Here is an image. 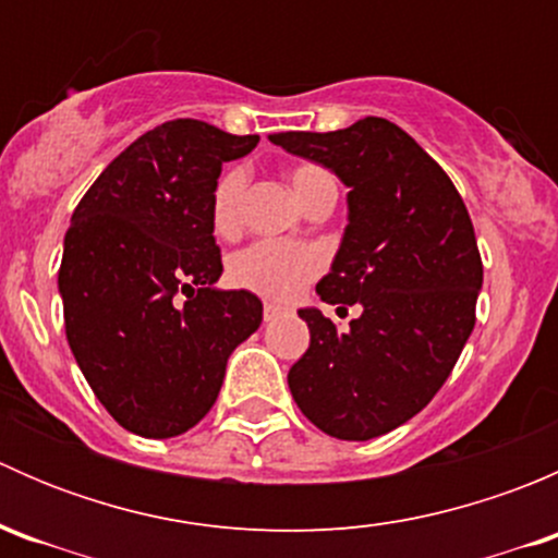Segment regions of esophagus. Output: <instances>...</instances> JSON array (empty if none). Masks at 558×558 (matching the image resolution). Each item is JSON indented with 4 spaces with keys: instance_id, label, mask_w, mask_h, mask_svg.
Instances as JSON below:
<instances>
[{
    "instance_id": "34e87169",
    "label": "esophagus",
    "mask_w": 558,
    "mask_h": 558,
    "mask_svg": "<svg viewBox=\"0 0 558 558\" xmlns=\"http://www.w3.org/2000/svg\"><path fill=\"white\" fill-rule=\"evenodd\" d=\"M280 313H283V307L272 305V302H264V320H275Z\"/></svg>"
}]
</instances>
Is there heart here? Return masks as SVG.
Listing matches in <instances>:
<instances>
[{
    "mask_svg": "<svg viewBox=\"0 0 558 558\" xmlns=\"http://www.w3.org/2000/svg\"><path fill=\"white\" fill-rule=\"evenodd\" d=\"M289 183L294 189L296 199L302 205L313 199L324 185H331L335 180L329 172L315 165H296L289 172ZM243 194H245V174L243 170H229L221 174L216 183L210 202L213 229L223 238L234 234L240 229L243 218ZM324 269V253L307 243H278V240H258L247 245L229 264V278L240 289L262 294L267 300H294L302 289Z\"/></svg>",
    "mask_w": 558,
    "mask_h": 558,
    "instance_id": "heart-1",
    "label": "heart"
}]
</instances>
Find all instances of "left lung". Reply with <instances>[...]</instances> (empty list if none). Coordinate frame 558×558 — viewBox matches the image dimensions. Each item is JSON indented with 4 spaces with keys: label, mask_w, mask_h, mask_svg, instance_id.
<instances>
[{
    "label": "left lung",
    "mask_w": 558,
    "mask_h": 558,
    "mask_svg": "<svg viewBox=\"0 0 558 558\" xmlns=\"http://www.w3.org/2000/svg\"><path fill=\"white\" fill-rule=\"evenodd\" d=\"M269 143L324 165L348 185V227L315 291L351 329L300 311L311 348L289 369L302 413L337 440H373L432 402L475 326L483 262L442 167L386 118L337 132H280Z\"/></svg>",
    "instance_id": "left-lung-1"
}]
</instances>
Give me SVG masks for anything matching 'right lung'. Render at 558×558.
<instances>
[{"instance_id":"add662e5","label":"right lung","mask_w":558,"mask_h":558,"mask_svg":"<svg viewBox=\"0 0 558 558\" xmlns=\"http://www.w3.org/2000/svg\"><path fill=\"white\" fill-rule=\"evenodd\" d=\"M256 143L167 121L116 156L72 213L59 269L66 342L134 435L165 440L199 424L232 351L262 324L256 294L213 286L223 264L210 218L223 161Z\"/></svg>"}]
</instances>
